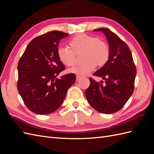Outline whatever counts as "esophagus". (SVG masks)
Returning a JSON list of instances; mask_svg holds the SVG:
<instances>
[{"label": "esophagus", "mask_w": 154, "mask_h": 154, "mask_svg": "<svg viewBox=\"0 0 154 154\" xmlns=\"http://www.w3.org/2000/svg\"><path fill=\"white\" fill-rule=\"evenodd\" d=\"M82 78V76H80V75H76V81H78V80H80V79H81Z\"/></svg>", "instance_id": "obj_1"}]
</instances>
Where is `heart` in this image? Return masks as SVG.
<instances>
[{
  "label": "heart",
  "instance_id": "heart-1",
  "mask_svg": "<svg viewBox=\"0 0 154 154\" xmlns=\"http://www.w3.org/2000/svg\"><path fill=\"white\" fill-rule=\"evenodd\" d=\"M70 48L60 47L57 56L62 64L67 67L75 63V54L83 53V63L78 65L69 70V72L85 75L94 71L96 66H103L108 62L110 57L109 45L104 41L97 37L86 34L75 36L69 42Z\"/></svg>",
  "mask_w": 154,
  "mask_h": 154
}]
</instances>
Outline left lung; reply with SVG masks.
I'll return each instance as SVG.
<instances>
[{
	"instance_id": "1",
	"label": "left lung",
	"mask_w": 154,
	"mask_h": 154,
	"mask_svg": "<svg viewBox=\"0 0 154 154\" xmlns=\"http://www.w3.org/2000/svg\"><path fill=\"white\" fill-rule=\"evenodd\" d=\"M93 31L103 32L108 40V62L93 75L105 80L97 82L90 78V86L85 94L93 109L103 114H112L122 109L132 96L136 76L132 53L128 45L109 29L101 27Z\"/></svg>"
}]
</instances>
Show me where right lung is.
<instances>
[{"label": "right lung", "instance_id": "1", "mask_svg": "<svg viewBox=\"0 0 154 154\" xmlns=\"http://www.w3.org/2000/svg\"><path fill=\"white\" fill-rule=\"evenodd\" d=\"M69 35L53 31L36 37L27 45L18 63L17 88L25 105L36 114H49L61 106L76 75L57 78L65 69L57 56L58 44Z\"/></svg>", "mask_w": 154, "mask_h": 154}]
</instances>
